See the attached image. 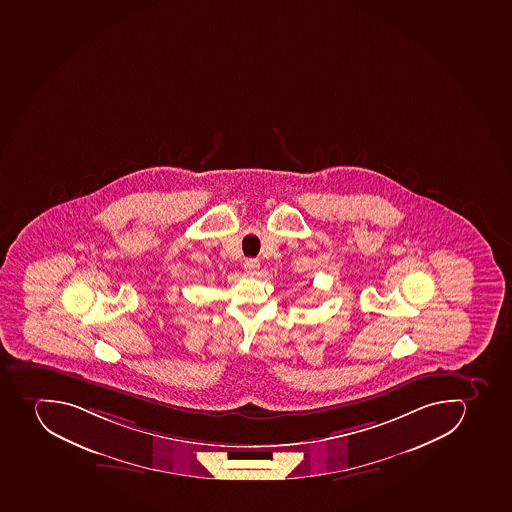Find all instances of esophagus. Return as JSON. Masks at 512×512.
I'll return each instance as SVG.
<instances>
[{
  "mask_svg": "<svg viewBox=\"0 0 512 512\" xmlns=\"http://www.w3.org/2000/svg\"><path fill=\"white\" fill-rule=\"evenodd\" d=\"M245 269L248 274L253 275L259 269V262L256 259H245Z\"/></svg>",
  "mask_w": 512,
  "mask_h": 512,
  "instance_id": "esophagus-1",
  "label": "esophagus"
}]
</instances>
